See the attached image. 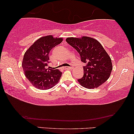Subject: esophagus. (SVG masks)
<instances>
[{
    "instance_id": "34e87169",
    "label": "esophagus",
    "mask_w": 134,
    "mask_h": 134,
    "mask_svg": "<svg viewBox=\"0 0 134 134\" xmlns=\"http://www.w3.org/2000/svg\"><path fill=\"white\" fill-rule=\"evenodd\" d=\"M73 67L72 66H68V67H63V69H72Z\"/></svg>"
}]
</instances>
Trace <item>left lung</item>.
Masks as SVG:
<instances>
[{
	"instance_id": "8db88e82",
	"label": "left lung",
	"mask_w": 134,
	"mask_h": 134,
	"mask_svg": "<svg viewBox=\"0 0 134 134\" xmlns=\"http://www.w3.org/2000/svg\"><path fill=\"white\" fill-rule=\"evenodd\" d=\"M66 41L76 50L81 60L85 63L84 75L78 81L82 87L91 89L97 88L108 80L112 71L110 56L102 44L89 37H69Z\"/></svg>"
}]
</instances>
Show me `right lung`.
<instances>
[{
	"label": "right lung",
	"mask_w": 134,
	"mask_h": 134,
	"mask_svg": "<svg viewBox=\"0 0 134 134\" xmlns=\"http://www.w3.org/2000/svg\"><path fill=\"white\" fill-rule=\"evenodd\" d=\"M62 38L52 36L41 37L35 41L25 53L22 66L26 77L37 88L47 90L53 87L62 76L58 69L48 67L49 53L53 48L62 42Z\"/></svg>",
	"instance_id": "1"
}]
</instances>
